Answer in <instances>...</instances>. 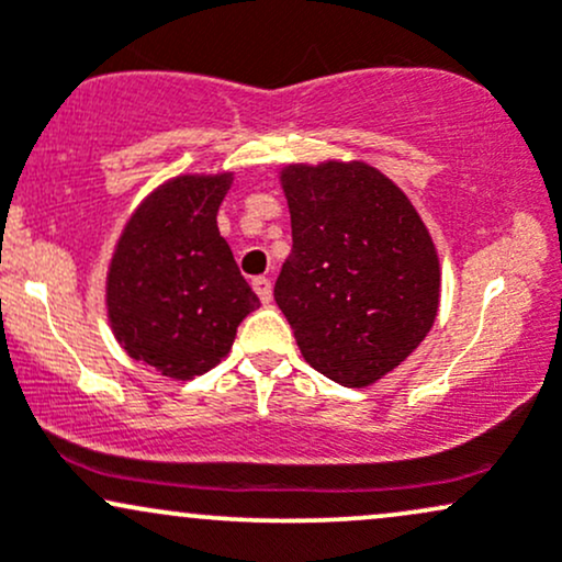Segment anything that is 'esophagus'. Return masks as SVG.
I'll use <instances>...</instances> for the list:
<instances>
[{
  "instance_id": "34e87169",
  "label": "esophagus",
  "mask_w": 562,
  "mask_h": 562,
  "mask_svg": "<svg viewBox=\"0 0 562 562\" xmlns=\"http://www.w3.org/2000/svg\"><path fill=\"white\" fill-rule=\"evenodd\" d=\"M254 290H256V295L261 299V303L272 301V280H269V277H256Z\"/></svg>"
}]
</instances>
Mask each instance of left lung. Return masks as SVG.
I'll use <instances>...</instances> for the list:
<instances>
[{
  "label": "left lung",
  "instance_id": "obj_1",
  "mask_svg": "<svg viewBox=\"0 0 562 562\" xmlns=\"http://www.w3.org/2000/svg\"><path fill=\"white\" fill-rule=\"evenodd\" d=\"M293 250L277 277L303 359L367 389L423 344L441 299L434 237L396 182L364 160L280 169Z\"/></svg>",
  "mask_w": 562,
  "mask_h": 562
}]
</instances>
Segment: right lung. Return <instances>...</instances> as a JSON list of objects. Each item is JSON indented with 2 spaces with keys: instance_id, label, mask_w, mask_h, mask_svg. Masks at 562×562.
<instances>
[{
  "instance_id": "obj_1",
  "label": "right lung",
  "mask_w": 562,
  "mask_h": 562,
  "mask_svg": "<svg viewBox=\"0 0 562 562\" xmlns=\"http://www.w3.org/2000/svg\"><path fill=\"white\" fill-rule=\"evenodd\" d=\"M235 173H179L128 216L105 280L121 348L171 380L214 370L237 325L261 306L237 269L216 214Z\"/></svg>"
}]
</instances>
